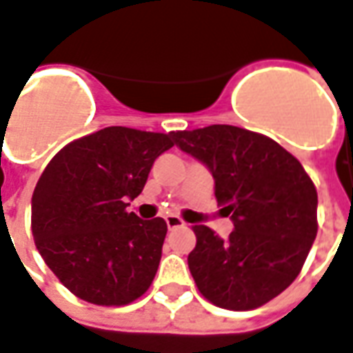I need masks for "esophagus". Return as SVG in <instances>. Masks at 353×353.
<instances>
[{
  "instance_id": "obj_1",
  "label": "esophagus",
  "mask_w": 353,
  "mask_h": 353,
  "mask_svg": "<svg viewBox=\"0 0 353 353\" xmlns=\"http://www.w3.org/2000/svg\"><path fill=\"white\" fill-rule=\"evenodd\" d=\"M165 222L169 230H176V228H184V225H186V223L180 220L179 216H174V214L165 216Z\"/></svg>"
}]
</instances>
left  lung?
<instances>
[{"label": "left lung", "instance_id": "1", "mask_svg": "<svg viewBox=\"0 0 353 353\" xmlns=\"http://www.w3.org/2000/svg\"><path fill=\"white\" fill-rule=\"evenodd\" d=\"M174 145L207 167L233 231L194 225L188 256L195 284L216 307L252 310L297 279L318 233V194L299 159L272 139L216 123L173 131Z\"/></svg>", "mask_w": 353, "mask_h": 353}]
</instances>
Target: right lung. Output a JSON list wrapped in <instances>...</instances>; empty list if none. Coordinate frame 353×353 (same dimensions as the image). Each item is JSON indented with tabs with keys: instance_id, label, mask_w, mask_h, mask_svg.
<instances>
[{
	"instance_id": "1",
	"label": "right lung",
	"mask_w": 353,
	"mask_h": 353,
	"mask_svg": "<svg viewBox=\"0 0 353 353\" xmlns=\"http://www.w3.org/2000/svg\"><path fill=\"white\" fill-rule=\"evenodd\" d=\"M171 133L105 128L63 146L32 197L35 246L69 292L120 307L150 288L167 235L163 218L128 212Z\"/></svg>"
}]
</instances>
